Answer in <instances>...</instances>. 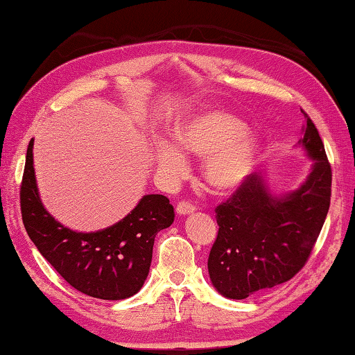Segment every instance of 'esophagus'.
Segmentation results:
<instances>
[{"label":"esophagus","mask_w":355,"mask_h":355,"mask_svg":"<svg viewBox=\"0 0 355 355\" xmlns=\"http://www.w3.org/2000/svg\"><path fill=\"white\" fill-rule=\"evenodd\" d=\"M196 210V205L189 202V200H180L176 207V211L179 215H189V213H193Z\"/></svg>","instance_id":"34e87169"}]
</instances>
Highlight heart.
I'll return each instance as SVG.
<instances>
[{"mask_svg":"<svg viewBox=\"0 0 355 355\" xmlns=\"http://www.w3.org/2000/svg\"><path fill=\"white\" fill-rule=\"evenodd\" d=\"M243 123L223 112H209L180 125L175 142L187 153L207 157L204 175L216 190H232L252 171L258 157V144L241 134ZM157 166L166 175H182L187 162L175 145L160 144L156 148Z\"/></svg>","mask_w":355,"mask_h":355,"instance_id":"obj_1","label":"heart"}]
</instances>
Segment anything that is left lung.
Here are the masks:
<instances>
[{
    "mask_svg": "<svg viewBox=\"0 0 355 355\" xmlns=\"http://www.w3.org/2000/svg\"><path fill=\"white\" fill-rule=\"evenodd\" d=\"M300 139L315 160L306 182L283 198H272L259 175H247L216 209L219 225L209 255L213 286L227 298L289 282L303 269L322 232L331 204L332 168L311 117Z\"/></svg>",
    "mask_w": 355,
    "mask_h": 355,
    "instance_id": "obj_1",
    "label": "left lung"
}]
</instances>
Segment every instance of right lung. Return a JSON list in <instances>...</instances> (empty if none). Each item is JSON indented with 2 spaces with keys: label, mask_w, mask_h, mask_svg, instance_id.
Here are the masks:
<instances>
[{
  "label": "right lung",
  "mask_w": 355,
  "mask_h": 355,
  "mask_svg": "<svg viewBox=\"0 0 355 355\" xmlns=\"http://www.w3.org/2000/svg\"><path fill=\"white\" fill-rule=\"evenodd\" d=\"M26 153L19 185L24 229L40 253L73 289L100 300L132 297L148 277L153 245L160 230L175 220L164 195H146L128 216L96 233H77L58 224L40 200L32 157Z\"/></svg>",
  "instance_id": "add662e5"
}]
</instances>
